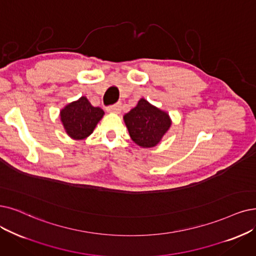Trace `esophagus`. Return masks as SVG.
<instances>
[{
    "label": "esophagus",
    "mask_w": 256,
    "mask_h": 256,
    "mask_svg": "<svg viewBox=\"0 0 256 256\" xmlns=\"http://www.w3.org/2000/svg\"><path fill=\"white\" fill-rule=\"evenodd\" d=\"M120 110H122V105H120V103H116V104L112 105V106H110V107L107 108V111H108V112H110V114H118L120 112Z\"/></svg>",
    "instance_id": "1"
}]
</instances>
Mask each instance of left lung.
<instances>
[{"label": "left lung", "instance_id": "left-lung-1", "mask_svg": "<svg viewBox=\"0 0 256 256\" xmlns=\"http://www.w3.org/2000/svg\"><path fill=\"white\" fill-rule=\"evenodd\" d=\"M124 122L131 140L142 148L156 147L172 124L168 112L150 104L144 98L124 116Z\"/></svg>", "mask_w": 256, "mask_h": 256}]
</instances>
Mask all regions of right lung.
I'll return each mask as SVG.
<instances>
[{
	"instance_id": "obj_1",
	"label": "right lung",
	"mask_w": 256,
	"mask_h": 256,
	"mask_svg": "<svg viewBox=\"0 0 256 256\" xmlns=\"http://www.w3.org/2000/svg\"><path fill=\"white\" fill-rule=\"evenodd\" d=\"M104 114V110L91 105L86 96L71 102L60 111L66 134L76 140H84L92 134Z\"/></svg>"
}]
</instances>
